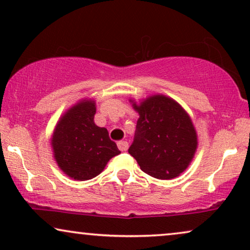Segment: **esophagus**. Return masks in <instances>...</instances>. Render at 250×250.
I'll list each match as a JSON object with an SVG mask.
<instances>
[{"label": "esophagus", "instance_id": "obj_1", "mask_svg": "<svg viewBox=\"0 0 250 250\" xmlns=\"http://www.w3.org/2000/svg\"><path fill=\"white\" fill-rule=\"evenodd\" d=\"M117 146H118V148H119V150H121V151H126V150L128 149V142L127 141H119L117 143Z\"/></svg>", "mask_w": 250, "mask_h": 250}]
</instances>
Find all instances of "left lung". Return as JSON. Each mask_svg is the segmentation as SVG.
Masks as SVG:
<instances>
[{"label": "left lung", "mask_w": 250, "mask_h": 250, "mask_svg": "<svg viewBox=\"0 0 250 250\" xmlns=\"http://www.w3.org/2000/svg\"><path fill=\"white\" fill-rule=\"evenodd\" d=\"M129 102L140 115L129 155L150 176L160 180L179 176L192 162L198 146L189 114L164 94L150 95L139 104L132 99Z\"/></svg>", "instance_id": "left-lung-1"}]
</instances>
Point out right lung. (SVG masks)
Here are the masks:
<instances>
[{
	"label": "right lung",
	"instance_id": "add662e5",
	"mask_svg": "<svg viewBox=\"0 0 250 250\" xmlns=\"http://www.w3.org/2000/svg\"><path fill=\"white\" fill-rule=\"evenodd\" d=\"M95 111L93 99H82L66 110L54 127L51 138L54 160L70 179H93L121 153L107 128L95 125Z\"/></svg>",
	"mask_w": 250,
	"mask_h": 250
}]
</instances>
